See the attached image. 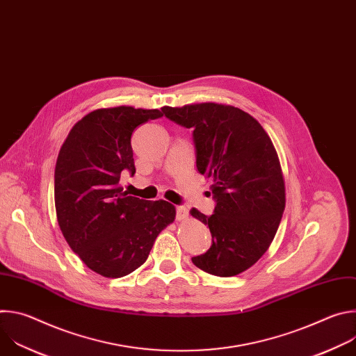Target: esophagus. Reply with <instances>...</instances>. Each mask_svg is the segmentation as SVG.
Returning <instances> with one entry per match:
<instances>
[{
	"instance_id": "1",
	"label": "esophagus",
	"mask_w": 356,
	"mask_h": 356,
	"mask_svg": "<svg viewBox=\"0 0 356 356\" xmlns=\"http://www.w3.org/2000/svg\"><path fill=\"white\" fill-rule=\"evenodd\" d=\"M187 217H188L187 209H186L184 206H177V207H176V220H177V221H183V220H186Z\"/></svg>"
}]
</instances>
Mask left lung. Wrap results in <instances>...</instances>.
I'll use <instances>...</instances> for the list:
<instances>
[{"label":"left lung","mask_w":356,"mask_h":356,"mask_svg":"<svg viewBox=\"0 0 356 356\" xmlns=\"http://www.w3.org/2000/svg\"><path fill=\"white\" fill-rule=\"evenodd\" d=\"M170 121L193 129L197 170L213 179V216L193 209L213 243L193 264L229 277L255 265L272 243L284 211V180L276 149L248 113L216 103L163 107Z\"/></svg>","instance_id":"left-lung-1"}]
</instances>
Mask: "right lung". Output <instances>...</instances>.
<instances>
[{"label":"right lung","mask_w":356,"mask_h":356,"mask_svg":"<svg viewBox=\"0 0 356 356\" xmlns=\"http://www.w3.org/2000/svg\"><path fill=\"white\" fill-rule=\"evenodd\" d=\"M159 110L101 108L69 132L55 169V206L69 246L92 272L104 277L132 273L149 257L156 236L175 221V206L146 201L118 186L135 175L134 129L161 118Z\"/></svg>","instance_id":"obj_1"}]
</instances>
